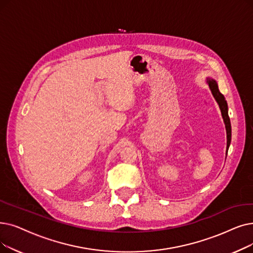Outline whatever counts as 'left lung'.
Instances as JSON below:
<instances>
[{"mask_svg":"<svg viewBox=\"0 0 253 253\" xmlns=\"http://www.w3.org/2000/svg\"><path fill=\"white\" fill-rule=\"evenodd\" d=\"M208 84H209V86H210V89L212 91L213 96L215 97L216 101L219 104V107H220V111H221L223 121L225 123V128H226L227 149H228L229 144H230V139H232V127H230V121H229V117H228V114H227V103H226L224 96L220 93V91H219L217 83L214 80H208Z\"/></svg>","mask_w":253,"mask_h":253,"instance_id":"8db88e82","label":"left lung"}]
</instances>
